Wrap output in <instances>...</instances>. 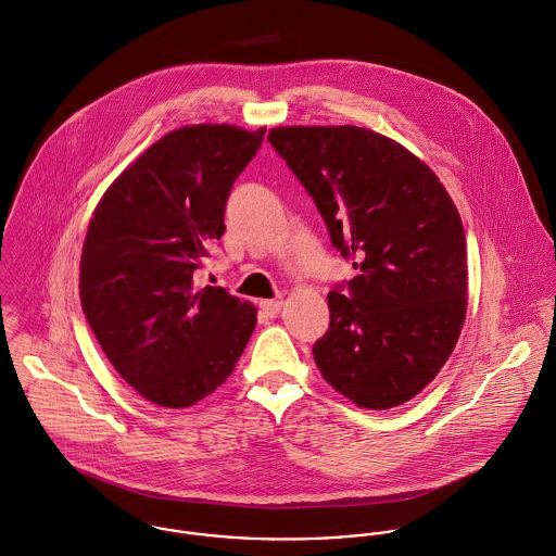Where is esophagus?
<instances>
[{
	"label": "esophagus",
	"instance_id": "esophagus-1",
	"mask_svg": "<svg viewBox=\"0 0 556 556\" xmlns=\"http://www.w3.org/2000/svg\"><path fill=\"white\" fill-rule=\"evenodd\" d=\"M279 311H281V303L279 301H262L260 303V313L264 317H277Z\"/></svg>",
	"mask_w": 556,
	"mask_h": 556
}]
</instances>
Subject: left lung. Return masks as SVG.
<instances>
[{
    "mask_svg": "<svg viewBox=\"0 0 556 556\" xmlns=\"http://www.w3.org/2000/svg\"><path fill=\"white\" fill-rule=\"evenodd\" d=\"M332 245L361 268L328 294L321 377L365 409L414 399L450 358L467 313L465 230L445 187L403 144L356 125L268 131Z\"/></svg>",
    "mask_w": 556,
    "mask_h": 556,
    "instance_id": "1",
    "label": "left lung"
}]
</instances>
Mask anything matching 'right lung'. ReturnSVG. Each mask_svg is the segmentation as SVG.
Instances as JSON below:
<instances>
[{
    "instance_id": "1",
    "label": "right lung",
    "mask_w": 556,
    "mask_h": 556,
    "mask_svg": "<svg viewBox=\"0 0 556 556\" xmlns=\"http://www.w3.org/2000/svg\"><path fill=\"white\" fill-rule=\"evenodd\" d=\"M266 127H179L106 189L80 255V305L106 358L147 401L181 409L215 392L255 328V307L193 273L226 230L232 184Z\"/></svg>"
}]
</instances>
